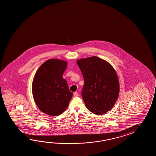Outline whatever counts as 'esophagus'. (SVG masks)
Wrapping results in <instances>:
<instances>
[{"label":"esophagus","instance_id":"1","mask_svg":"<svg viewBox=\"0 0 156 156\" xmlns=\"http://www.w3.org/2000/svg\"><path fill=\"white\" fill-rule=\"evenodd\" d=\"M73 95H74V96H79V94H78L77 92H75V93H73Z\"/></svg>","mask_w":156,"mask_h":156}]
</instances>
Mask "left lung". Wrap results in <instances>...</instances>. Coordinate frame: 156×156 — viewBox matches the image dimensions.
<instances>
[{
    "mask_svg": "<svg viewBox=\"0 0 156 156\" xmlns=\"http://www.w3.org/2000/svg\"><path fill=\"white\" fill-rule=\"evenodd\" d=\"M77 63L84 79L81 95L86 108L96 115L104 114L113 108L119 96V83L115 70L96 56L80 59Z\"/></svg>",
    "mask_w": 156,
    "mask_h": 156,
    "instance_id": "left-lung-1",
    "label": "left lung"
}]
</instances>
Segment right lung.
<instances>
[{"mask_svg": "<svg viewBox=\"0 0 156 156\" xmlns=\"http://www.w3.org/2000/svg\"><path fill=\"white\" fill-rule=\"evenodd\" d=\"M66 61L50 59L38 68L32 83L33 98L40 110L57 116L66 109L72 98L66 80L62 77Z\"/></svg>", "mask_w": 156, "mask_h": 156, "instance_id": "add662e5", "label": "right lung"}]
</instances>
